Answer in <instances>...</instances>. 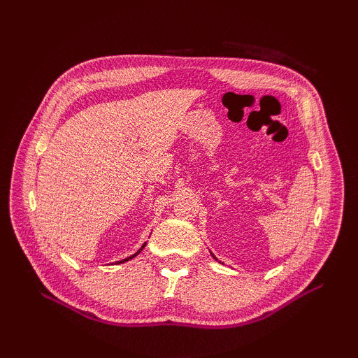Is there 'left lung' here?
I'll use <instances>...</instances> for the list:
<instances>
[{"instance_id":"1","label":"left lung","mask_w":358,"mask_h":358,"mask_svg":"<svg viewBox=\"0 0 358 358\" xmlns=\"http://www.w3.org/2000/svg\"><path fill=\"white\" fill-rule=\"evenodd\" d=\"M210 255H212V257H213V258H215V259H216V262H218V258H216V257H215V255H213V254H212V252H210ZM220 263H221V262H220Z\"/></svg>"}]
</instances>
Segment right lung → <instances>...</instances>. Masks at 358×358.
<instances>
[{
	"label": "right lung",
	"instance_id": "1",
	"mask_svg": "<svg viewBox=\"0 0 358 358\" xmlns=\"http://www.w3.org/2000/svg\"><path fill=\"white\" fill-rule=\"evenodd\" d=\"M145 246H146V242H145V243L142 245V248H140V249H138V251H137L136 254H133V255H129V257H127V258L121 259V262H116V264H122V263H127V262H129V259H133L134 257H137V255H138L140 252H142V251H143V248H145Z\"/></svg>",
	"mask_w": 358,
	"mask_h": 358
}]
</instances>
